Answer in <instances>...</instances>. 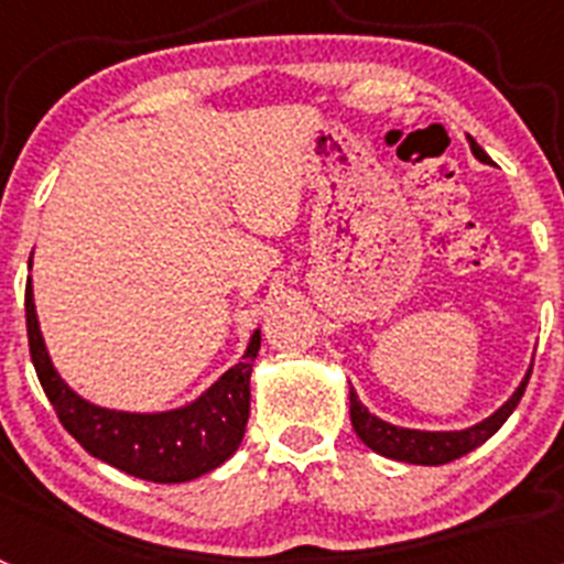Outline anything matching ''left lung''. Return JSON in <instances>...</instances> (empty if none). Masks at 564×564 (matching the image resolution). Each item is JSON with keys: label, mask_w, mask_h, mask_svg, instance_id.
Instances as JSON below:
<instances>
[{"label": "left lung", "mask_w": 564, "mask_h": 564, "mask_svg": "<svg viewBox=\"0 0 564 564\" xmlns=\"http://www.w3.org/2000/svg\"><path fill=\"white\" fill-rule=\"evenodd\" d=\"M468 147L480 163H491L488 154L477 147L475 138H468ZM534 367V361H531ZM531 367H528L525 378L520 381L511 398L502 403L500 410H495L482 421L471 423L466 430H406V426H395V423L383 421V417L372 415L361 401H358V392L350 387V421L356 435L361 437L364 446H370L378 455L390 457V460L401 463H415V466H443V463H452L457 457L475 452L477 446L488 441L500 430L502 423L508 421V415L517 410L522 392L528 387V378H531Z\"/></svg>", "instance_id": "1"}]
</instances>
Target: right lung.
<instances>
[{
    "mask_svg": "<svg viewBox=\"0 0 564 564\" xmlns=\"http://www.w3.org/2000/svg\"><path fill=\"white\" fill-rule=\"evenodd\" d=\"M33 268V257L28 259ZM30 358L64 430L84 449L109 466L149 482H188L228 460L242 443L251 410V370L259 352V330L251 333L246 352L194 401L163 412L109 410L78 395L50 358L39 327L33 282L24 288Z\"/></svg>",
    "mask_w": 564,
    "mask_h": 564,
    "instance_id": "add662e5",
    "label": "right lung"
}]
</instances>
